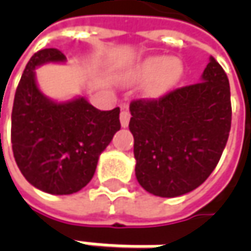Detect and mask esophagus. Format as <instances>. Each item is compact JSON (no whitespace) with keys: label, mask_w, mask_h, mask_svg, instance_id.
I'll return each instance as SVG.
<instances>
[{"label":"esophagus","mask_w":251,"mask_h":251,"mask_svg":"<svg viewBox=\"0 0 251 251\" xmlns=\"http://www.w3.org/2000/svg\"><path fill=\"white\" fill-rule=\"evenodd\" d=\"M130 111L126 110V109H123L120 113V123H121V127H128V123H130Z\"/></svg>","instance_id":"1"}]
</instances>
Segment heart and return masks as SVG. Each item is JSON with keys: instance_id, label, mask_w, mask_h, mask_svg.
I'll use <instances>...</instances> for the list:
<instances>
[{"instance_id": "obj_1", "label": "heart", "mask_w": 251, "mask_h": 251, "mask_svg": "<svg viewBox=\"0 0 251 251\" xmlns=\"http://www.w3.org/2000/svg\"><path fill=\"white\" fill-rule=\"evenodd\" d=\"M181 74V64L176 58L163 55L150 57L138 67V76L141 79L153 78L150 85L152 95H160L176 82Z\"/></svg>"}]
</instances>
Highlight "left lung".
<instances>
[{"label": "left lung", "mask_w": 251, "mask_h": 251, "mask_svg": "<svg viewBox=\"0 0 251 251\" xmlns=\"http://www.w3.org/2000/svg\"><path fill=\"white\" fill-rule=\"evenodd\" d=\"M130 111L138 183L153 196L178 197L207 180L225 150L232 121L229 79L209 57L201 82L159 99L132 100Z\"/></svg>", "instance_id": "left-lung-1"}]
</instances>
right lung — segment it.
Here are the masks:
<instances>
[{"instance_id":"1","label":"right lung","mask_w":251,"mask_h":251,"mask_svg":"<svg viewBox=\"0 0 251 251\" xmlns=\"http://www.w3.org/2000/svg\"><path fill=\"white\" fill-rule=\"evenodd\" d=\"M65 60L57 49L32 55L15 92L11 128L15 162L25 178L57 196L74 194L91 181L100 153L121 127L119 107L101 111L81 96L55 101L43 95L34 70Z\"/></svg>"}]
</instances>
